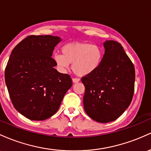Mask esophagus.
Wrapping results in <instances>:
<instances>
[{
	"mask_svg": "<svg viewBox=\"0 0 151 151\" xmlns=\"http://www.w3.org/2000/svg\"><path fill=\"white\" fill-rule=\"evenodd\" d=\"M72 81L73 83H78L79 81H80V79L78 78H73L72 79Z\"/></svg>",
	"mask_w": 151,
	"mask_h": 151,
	"instance_id": "1",
	"label": "esophagus"
}]
</instances>
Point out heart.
I'll use <instances>...</instances> for the list:
<instances>
[{"label": "heart", "mask_w": 151, "mask_h": 151, "mask_svg": "<svg viewBox=\"0 0 151 151\" xmlns=\"http://www.w3.org/2000/svg\"><path fill=\"white\" fill-rule=\"evenodd\" d=\"M61 54H54V61L59 69L67 70L70 64L74 73L78 76H86L95 72L102 63V48L97 45L73 42L64 45Z\"/></svg>", "instance_id": "1"}]
</instances>
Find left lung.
Here are the masks:
<instances>
[{
  "label": "left lung",
  "mask_w": 151,
  "mask_h": 151,
  "mask_svg": "<svg viewBox=\"0 0 151 151\" xmlns=\"http://www.w3.org/2000/svg\"><path fill=\"white\" fill-rule=\"evenodd\" d=\"M105 53L99 68L83 76V106L90 118L106 123L116 120L133 99L135 68L121 44L114 40L103 43Z\"/></svg>",
  "instance_id": "8db88e82"
}]
</instances>
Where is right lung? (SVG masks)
<instances>
[{
	"label": "right lung",
	"instance_id": "1",
	"mask_svg": "<svg viewBox=\"0 0 151 151\" xmlns=\"http://www.w3.org/2000/svg\"><path fill=\"white\" fill-rule=\"evenodd\" d=\"M61 40L53 35H29L12 50L5 81L13 106L27 118L43 121L58 110L72 86L68 74L54 68V48Z\"/></svg>",
	"mask_w": 151,
	"mask_h": 151
}]
</instances>
